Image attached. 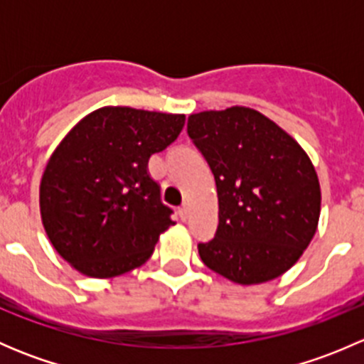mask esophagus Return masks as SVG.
<instances>
[{
	"mask_svg": "<svg viewBox=\"0 0 364 364\" xmlns=\"http://www.w3.org/2000/svg\"><path fill=\"white\" fill-rule=\"evenodd\" d=\"M178 213H179V218H181L183 222H186V220L190 218V208H188V205H181Z\"/></svg>",
	"mask_w": 364,
	"mask_h": 364,
	"instance_id": "esophagus-1",
	"label": "esophagus"
}]
</instances>
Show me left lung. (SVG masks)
<instances>
[{"instance_id":"left-lung-1","label":"left lung","mask_w":364,"mask_h":364,"mask_svg":"<svg viewBox=\"0 0 364 364\" xmlns=\"http://www.w3.org/2000/svg\"><path fill=\"white\" fill-rule=\"evenodd\" d=\"M188 135L218 193V229L199 243L203 262L240 285L282 277L317 232L321 185L310 156L274 121L241 105L190 114Z\"/></svg>"}]
</instances>
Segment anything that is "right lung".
Returning <instances> with one entry per match:
<instances>
[{"instance_id":"1","label":"right lung","mask_w":364,"mask_h":364,"mask_svg":"<svg viewBox=\"0 0 364 364\" xmlns=\"http://www.w3.org/2000/svg\"><path fill=\"white\" fill-rule=\"evenodd\" d=\"M185 127V114L105 105L56 146L40 181V216L54 250L79 273L114 278L141 267L171 225L149 156Z\"/></svg>"}]
</instances>
